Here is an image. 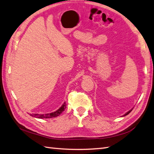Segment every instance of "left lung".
Returning a JSON list of instances; mask_svg holds the SVG:
<instances>
[{"instance_id": "8db88e82", "label": "left lung", "mask_w": 154, "mask_h": 154, "mask_svg": "<svg viewBox=\"0 0 154 154\" xmlns=\"http://www.w3.org/2000/svg\"><path fill=\"white\" fill-rule=\"evenodd\" d=\"M132 110H133V109H131V110H129V111H128V112H127V113H125V115H124V116H127V114H129V113H130V112H131V111H132Z\"/></svg>"}]
</instances>
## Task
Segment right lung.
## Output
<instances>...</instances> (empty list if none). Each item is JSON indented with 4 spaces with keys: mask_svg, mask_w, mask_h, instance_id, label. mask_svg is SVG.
<instances>
[{
    "mask_svg": "<svg viewBox=\"0 0 154 154\" xmlns=\"http://www.w3.org/2000/svg\"><path fill=\"white\" fill-rule=\"evenodd\" d=\"M66 108V103L65 102L63 104V105L60 107L57 110H56L54 112H52L50 114H30L31 116L36 118H40V119H46V118H55L57 116H59L62 112L65 110Z\"/></svg>",
    "mask_w": 154,
    "mask_h": 154,
    "instance_id": "add662e5",
    "label": "right lung"
}]
</instances>
